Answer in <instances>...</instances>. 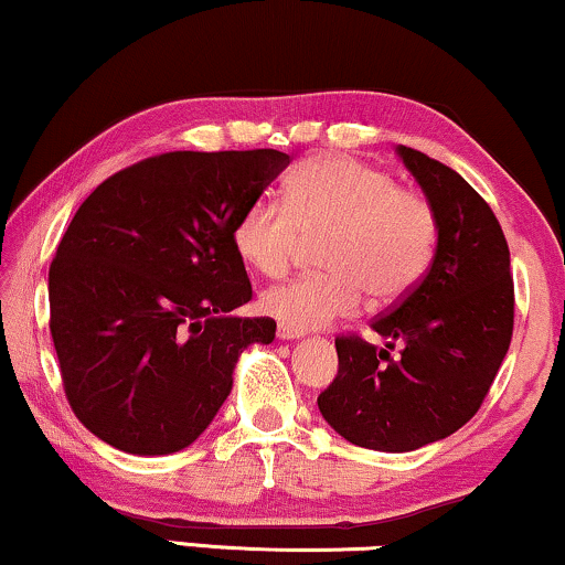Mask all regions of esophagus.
<instances>
[{
	"mask_svg": "<svg viewBox=\"0 0 565 565\" xmlns=\"http://www.w3.org/2000/svg\"><path fill=\"white\" fill-rule=\"evenodd\" d=\"M276 335H278V339H281V341H295V339H302L305 331H297V328H289V326L278 323Z\"/></svg>",
	"mask_w": 565,
	"mask_h": 565,
	"instance_id": "34e87169",
	"label": "esophagus"
}]
</instances>
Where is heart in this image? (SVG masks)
<instances>
[{"instance_id": "obj_1", "label": "heart", "mask_w": 565, "mask_h": 565, "mask_svg": "<svg viewBox=\"0 0 565 565\" xmlns=\"http://www.w3.org/2000/svg\"><path fill=\"white\" fill-rule=\"evenodd\" d=\"M318 242L320 274L260 295L281 326L310 331L360 310L394 305L423 281L438 242V218L423 192L398 188L388 171L352 156H312L291 171L284 203L255 200L234 224V249L255 274L281 276L305 239Z\"/></svg>"}]
</instances>
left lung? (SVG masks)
<instances>
[{
	"instance_id": "8db88e82",
	"label": "left lung",
	"mask_w": 565,
	"mask_h": 565,
	"mask_svg": "<svg viewBox=\"0 0 565 565\" xmlns=\"http://www.w3.org/2000/svg\"><path fill=\"white\" fill-rule=\"evenodd\" d=\"M430 200L438 242L423 281L373 331L335 339L339 373L318 409L341 438L385 454L417 451L475 417L513 333L511 255L490 205L451 167L398 146ZM394 343L403 347L390 356Z\"/></svg>"
}]
</instances>
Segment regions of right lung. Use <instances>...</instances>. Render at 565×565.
I'll use <instances>...</instances> for the list:
<instances>
[{"instance_id": "1", "label": "right lung", "mask_w": 565, "mask_h": 565, "mask_svg": "<svg viewBox=\"0 0 565 565\" xmlns=\"http://www.w3.org/2000/svg\"><path fill=\"white\" fill-rule=\"evenodd\" d=\"M281 151H174L98 184L49 268L52 339L67 402L109 446L135 456L188 448L232 394L270 318L253 299L234 224L289 167Z\"/></svg>"}]
</instances>
